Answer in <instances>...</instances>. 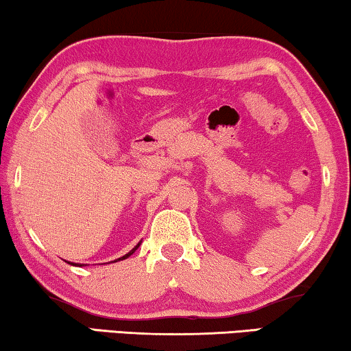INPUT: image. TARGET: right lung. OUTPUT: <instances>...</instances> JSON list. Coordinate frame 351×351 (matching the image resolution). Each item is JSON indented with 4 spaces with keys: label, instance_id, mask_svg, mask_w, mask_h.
<instances>
[{
    "label": "right lung",
    "instance_id": "1",
    "mask_svg": "<svg viewBox=\"0 0 351 351\" xmlns=\"http://www.w3.org/2000/svg\"><path fill=\"white\" fill-rule=\"evenodd\" d=\"M139 245H141V242L138 243V245H136L134 248H131V250L128 252V253H126V255H123V256H121V258H119V260H117V261H121V260H126V258H128V256H131V255H133V253L136 252V250H138V248H139ZM68 264H71V266H79V267H82L84 266V264H75V263H71V261H68Z\"/></svg>",
    "mask_w": 351,
    "mask_h": 351
}]
</instances>
